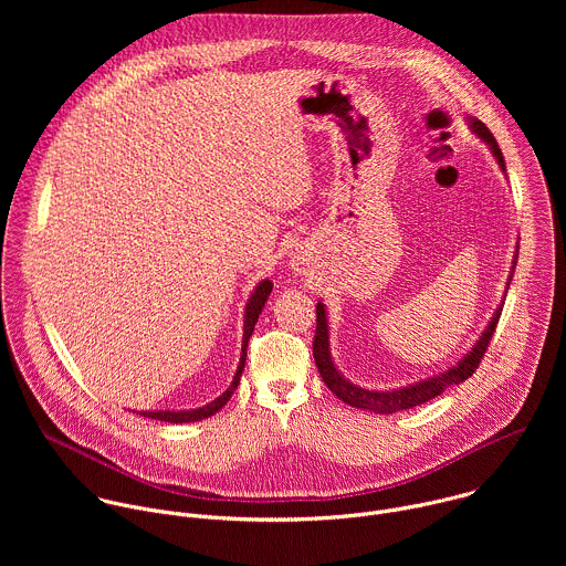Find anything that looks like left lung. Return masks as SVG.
<instances>
[{"label":"left lung","mask_w":566,"mask_h":566,"mask_svg":"<svg viewBox=\"0 0 566 566\" xmlns=\"http://www.w3.org/2000/svg\"><path fill=\"white\" fill-rule=\"evenodd\" d=\"M474 134H479L483 140H486L497 158L500 168L506 172V164H504V154L495 140V136L491 134V129L483 125L481 120L472 118L470 120ZM515 264V262H513ZM515 271V266H513ZM511 284V282H509ZM315 336H313V358H315V365H317V371L322 376V380H325V385L340 398L345 400L347 406L352 408H360V410H369V412H376V415H394L398 410H412L417 406H423V402L437 398L439 394H443V389L452 387V385H459L463 380H468L483 354H486L489 345H491V338L497 329V322H500V315H502V306L497 308V313L493 315L491 325L486 327V332L481 334V338L476 340V345L472 347V352H468L463 356V360H459V365L450 367L448 371L439 374V376H432L428 380H421L417 385H410V387H400V389H391V391H371V389H363L358 385H352L334 365L332 360V354H329V325H327V313H325V304L317 302L315 306Z\"/></svg>","instance_id":"left-lung-1"}]
</instances>
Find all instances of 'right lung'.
Masks as SVG:
<instances>
[{
  "instance_id": "obj_1",
  "label": "right lung",
  "mask_w": 566,
  "mask_h": 566,
  "mask_svg": "<svg viewBox=\"0 0 566 566\" xmlns=\"http://www.w3.org/2000/svg\"><path fill=\"white\" fill-rule=\"evenodd\" d=\"M271 291H273V282L271 280H264V282H260L258 284V289L253 291V295H251V300H249V304H247V317H244V345H241V358H239V367H237V374H234V378H232V382H230V387L219 396V398H214L212 402H208V406H203V408H199V410H190V412H140V417H147V419H158V421H166V423H190V421H201V419H208V417H212L214 412H219L226 402L230 400V396H232V391L237 389V385H239V378H241V371H244V365H247V347H249V340H251V334H253V329H255V322H258V317H260V313H262V308H264V302H266V297L271 295Z\"/></svg>"
}]
</instances>
